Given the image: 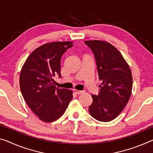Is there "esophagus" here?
<instances>
[{"label":"esophagus","mask_w":153,"mask_h":153,"mask_svg":"<svg viewBox=\"0 0 153 153\" xmlns=\"http://www.w3.org/2000/svg\"><path fill=\"white\" fill-rule=\"evenodd\" d=\"M74 91L76 94H83L84 92V91L83 90H74Z\"/></svg>","instance_id":"34e87169"}]
</instances>
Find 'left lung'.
Instances as JSON below:
<instances>
[{
    "label": "left lung",
    "instance_id": "1",
    "mask_svg": "<svg viewBox=\"0 0 153 153\" xmlns=\"http://www.w3.org/2000/svg\"><path fill=\"white\" fill-rule=\"evenodd\" d=\"M94 55L98 78V95H91L89 112L100 122H109L123 111L131 97L133 78L130 68L117 49L107 42L85 41Z\"/></svg>",
    "mask_w": 153,
    "mask_h": 153
}]
</instances>
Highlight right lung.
Wrapping results in <instances>:
<instances>
[{
  "label": "right lung",
  "instance_id": "obj_1",
  "mask_svg": "<svg viewBox=\"0 0 153 153\" xmlns=\"http://www.w3.org/2000/svg\"><path fill=\"white\" fill-rule=\"evenodd\" d=\"M71 42L47 43L33 51L20 75V88L28 106L41 120L51 123L62 116L72 98L67 89L57 88L53 77H61V59Z\"/></svg>",
  "mask_w": 153,
  "mask_h": 153
}]
</instances>
